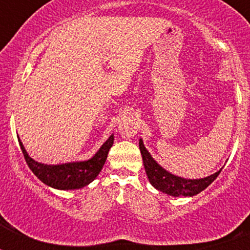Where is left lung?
Instances as JSON below:
<instances>
[{
    "label": "left lung",
    "instance_id": "1",
    "mask_svg": "<svg viewBox=\"0 0 250 250\" xmlns=\"http://www.w3.org/2000/svg\"><path fill=\"white\" fill-rule=\"evenodd\" d=\"M139 147H140L141 156H143V163H144L145 171H146L147 179H149L150 184L171 196H194L203 191L205 188H208L211 183L219 175L222 169L207 178L202 179H185L182 176L174 175L167 169L161 167L152 158L151 154L147 151L145 147L143 139L139 140Z\"/></svg>",
    "mask_w": 250,
    "mask_h": 250
}]
</instances>
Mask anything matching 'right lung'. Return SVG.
<instances>
[{
  "label": "right lung",
  "instance_id": "add662e5",
  "mask_svg": "<svg viewBox=\"0 0 250 250\" xmlns=\"http://www.w3.org/2000/svg\"><path fill=\"white\" fill-rule=\"evenodd\" d=\"M19 138V136H17ZM22 154L32 173L48 187L59 190H75L89 185L100 174L105 164L110 147L114 144V134L101 145L98 152L89 160L71 161L65 164L47 165L34 160L26 151L22 141L19 139Z\"/></svg>",
  "mask_w": 250,
  "mask_h": 250
}]
</instances>
